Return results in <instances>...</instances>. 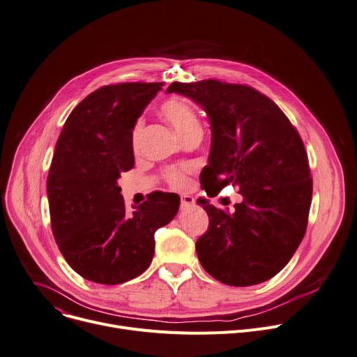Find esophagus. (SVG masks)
<instances>
[{
  "label": "esophagus",
  "instance_id": "esophagus-1",
  "mask_svg": "<svg viewBox=\"0 0 357 357\" xmlns=\"http://www.w3.org/2000/svg\"><path fill=\"white\" fill-rule=\"evenodd\" d=\"M193 204H195V199H193V197L190 195H182L181 197V208L185 209L188 206H192Z\"/></svg>",
  "mask_w": 357,
  "mask_h": 357
}]
</instances>
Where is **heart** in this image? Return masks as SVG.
Returning a JSON list of instances; mask_svg holds the SVG:
<instances>
[{"instance_id": "b5f03b06", "label": "heart", "mask_w": 357, "mask_h": 357, "mask_svg": "<svg viewBox=\"0 0 357 357\" xmlns=\"http://www.w3.org/2000/svg\"><path fill=\"white\" fill-rule=\"evenodd\" d=\"M160 114L174 126L176 134L181 138L195 131H201V121H199L198 112L182 98H176V96H174V98L167 100L160 107ZM142 128H144L142 119H138L132 126L131 144L134 149L139 146L141 137H142ZM164 176L169 183V186H172L174 189H181L186 183L185 168H181V167L168 168Z\"/></svg>"}]
</instances>
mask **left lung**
<instances>
[{
    "instance_id": "left-lung-1",
    "label": "left lung",
    "mask_w": 357,
    "mask_h": 357,
    "mask_svg": "<svg viewBox=\"0 0 357 357\" xmlns=\"http://www.w3.org/2000/svg\"><path fill=\"white\" fill-rule=\"evenodd\" d=\"M208 114L212 144L201 174L206 192L232 183L243 197L232 213L206 199L209 216L197 241L204 269L229 286H252L279 273L301 245L312 202L307 153L296 128L266 95L218 79L172 82Z\"/></svg>"
}]
</instances>
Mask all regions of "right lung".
<instances>
[{
    "mask_svg": "<svg viewBox=\"0 0 357 357\" xmlns=\"http://www.w3.org/2000/svg\"><path fill=\"white\" fill-rule=\"evenodd\" d=\"M162 82H122L91 92L70 114L47 179L51 228L68 265L86 280L119 284L152 262L155 232L179 209L153 192L129 213L118 186L134 168L131 131Z\"/></svg>",
    "mask_w": 357,
    "mask_h": 357,
    "instance_id": "add662e5",
    "label": "right lung"
}]
</instances>
